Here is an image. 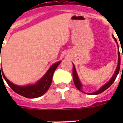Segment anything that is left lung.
I'll return each mask as SVG.
<instances>
[{
    "instance_id": "left-lung-1",
    "label": "left lung",
    "mask_w": 123,
    "mask_h": 123,
    "mask_svg": "<svg viewBox=\"0 0 123 123\" xmlns=\"http://www.w3.org/2000/svg\"><path fill=\"white\" fill-rule=\"evenodd\" d=\"M113 38L115 39V40L117 43V39H115V37L113 36ZM118 45V43H117ZM120 65H121V56H120V53H119V51L118 52V64H117V69L115 72V74L113 76V77L111 78V80L109 81L108 82L105 84V85L103 86L99 90L96 91L95 92L93 93H89L90 95H98V94H99L101 93H102L103 92H104L105 90H106L107 88H109L111 85L114 82V81L116 79L117 76V75L119 74V70H120ZM72 76H73V80H74V83L75 86L76 87L78 90H79L80 91L82 92L81 90V88H82V84L80 83V80H79V78H78V76L77 73H76V69H75V67L74 65L73 64V68H72Z\"/></svg>"
}]
</instances>
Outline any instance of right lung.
Masks as SVG:
<instances>
[{
  "mask_svg": "<svg viewBox=\"0 0 123 123\" xmlns=\"http://www.w3.org/2000/svg\"><path fill=\"white\" fill-rule=\"evenodd\" d=\"M61 62H58L55 64H53L51 68L49 69L45 74L43 76V77L39 80L37 82L33 85L26 86H16L10 82L9 80L5 77V76L2 72V70H0V77L2 78V75L4 77V80H6L7 84H8L10 87L11 88L12 90L17 93L18 94L20 95H22L24 97L27 98H39L43 94H45L47 91L48 90L52 82L53 76L54 72L56 70L57 67L59 66ZM2 74H1V73Z\"/></svg>",
  "mask_w": 123,
  "mask_h": 123,
  "instance_id": "1",
  "label": "right lung"
}]
</instances>
